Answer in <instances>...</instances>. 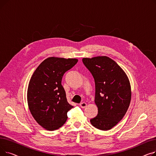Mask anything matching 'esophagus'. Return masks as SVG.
<instances>
[{"label":"esophagus","instance_id":"1","mask_svg":"<svg viewBox=\"0 0 156 156\" xmlns=\"http://www.w3.org/2000/svg\"><path fill=\"white\" fill-rule=\"evenodd\" d=\"M80 106L81 108H85L86 106H87V103L85 102H81L80 104Z\"/></svg>","mask_w":156,"mask_h":156}]
</instances>
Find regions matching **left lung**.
Wrapping results in <instances>:
<instances>
[{
  "label": "left lung",
  "instance_id": "1",
  "mask_svg": "<svg viewBox=\"0 0 156 156\" xmlns=\"http://www.w3.org/2000/svg\"><path fill=\"white\" fill-rule=\"evenodd\" d=\"M95 83V103L98 114L90 119L97 129L109 130L124 117L131 101L132 92L128 76L119 66L107 56L83 58Z\"/></svg>",
  "mask_w": 156,
  "mask_h": 156
}]
</instances>
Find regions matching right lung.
Here are the masks:
<instances>
[{
    "mask_svg": "<svg viewBox=\"0 0 156 156\" xmlns=\"http://www.w3.org/2000/svg\"><path fill=\"white\" fill-rule=\"evenodd\" d=\"M78 62L76 59L51 57L41 63L30 80L27 91L29 109L38 123L47 130L61 127L73 106L67 101L61 85L64 74Z\"/></svg>",
    "mask_w": 156,
    "mask_h": 156,
    "instance_id": "obj_1",
    "label": "right lung"
}]
</instances>
